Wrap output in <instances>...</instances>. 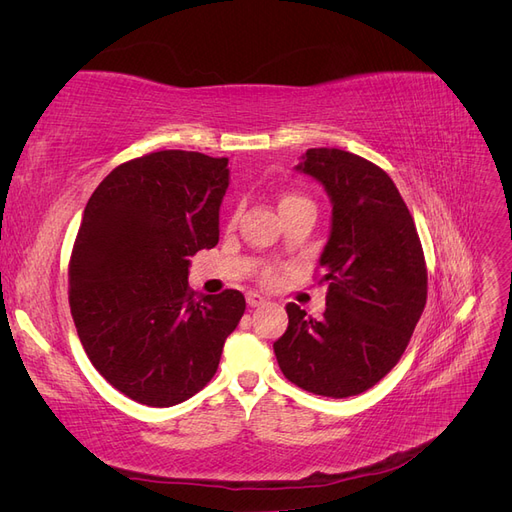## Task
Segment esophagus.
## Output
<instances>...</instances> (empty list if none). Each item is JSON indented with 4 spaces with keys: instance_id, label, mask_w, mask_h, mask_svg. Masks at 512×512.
Segmentation results:
<instances>
[{
    "instance_id": "1",
    "label": "esophagus",
    "mask_w": 512,
    "mask_h": 512,
    "mask_svg": "<svg viewBox=\"0 0 512 512\" xmlns=\"http://www.w3.org/2000/svg\"><path fill=\"white\" fill-rule=\"evenodd\" d=\"M245 299H247V305H250V307H260V305L267 303V299L262 297V294H258V292H247Z\"/></svg>"
}]
</instances>
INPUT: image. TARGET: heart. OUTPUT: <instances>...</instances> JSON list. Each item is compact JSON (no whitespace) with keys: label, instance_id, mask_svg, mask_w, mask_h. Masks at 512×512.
Masks as SVG:
<instances>
[{"label":"heart","instance_id":"1","mask_svg":"<svg viewBox=\"0 0 512 512\" xmlns=\"http://www.w3.org/2000/svg\"><path fill=\"white\" fill-rule=\"evenodd\" d=\"M292 200H299V196L286 194V196L280 200V207H282V205H286V203H292ZM230 224H235V218L230 220ZM258 280H260V282H265V284H271V282L275 280V271H273V269H269V267H265V269H262V271L258 273Z\"/></svg>","mask_w":512,"mask_h":512}]
</instances>
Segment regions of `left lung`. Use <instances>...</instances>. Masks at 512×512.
Returning a JSON list of instances; mask_svg holds the SVG:
<instances>
[{"mask_svg":"<svg viewBox=\"0 0 512 512\" xmlns=\"http://www.w3.org/2000/svg\"><path fill=\"white\" fill-rule=\"evenodd\" d=\"M303 173L333 203L320 256L327 309L307 316L288 303V329L273 344L282 374L322 397H352L378 384L406 352L427 301V262L393 179L344 149H307Z\"/></svg>","mask_w":512,"mask_h":512,"instance_id":"left-lung-1","label":"left lung"}]
</instances>
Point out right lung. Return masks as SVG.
Wrapping results in <instances>:
<instances>
[{"label":"right lung","instance_id":"add662e5","mask_svg":"<svg viewBox=\"0 0 512 512\" xmlns=\"http://www.w3.org/2000/svg\"><path fill=\"white\" fill-rule=\"evenodd\" d=\"M228 158L166 149L119 164L91 194L68 301L102 378L153 408L205 389L245 312L239 290L196 297L190 256L218 245Z\"/></svg>","mask_w":512,"mask_h":512}]
</instances>
